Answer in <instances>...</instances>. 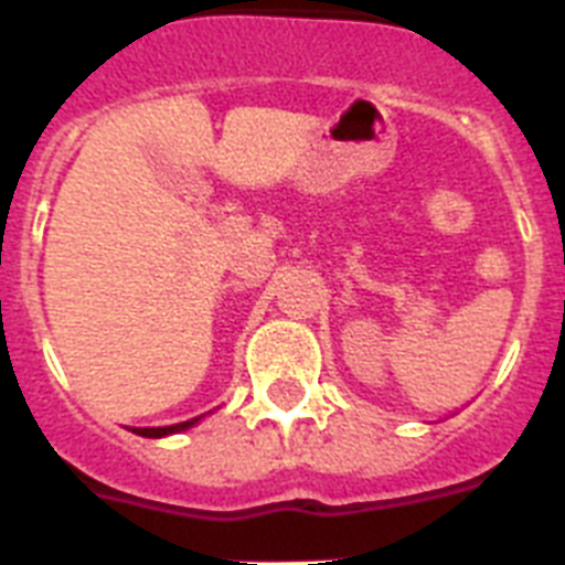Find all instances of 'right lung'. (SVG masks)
<instances>
[{
  "mask_svg": "<svg viewBox=\"0 0 565 565\" xmlns=\"http://www.w3.org/2000/svg\"><path fill=\"white\" fill-rule=\"evenodd\" d=\"M200 417H191V420H182V424H173V426H141V429H132L136 435H145V438H162V435H171V433H182L188 426H194Z\"/></svg>",
  "mask_w": 565,
  "mask_h": 565,
  "instance_id": "add662e5",
  "label": "right lung"
}]
</instances>
